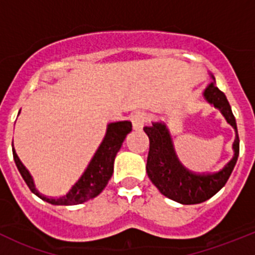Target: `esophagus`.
Here are the masks:
<instances>
[{
    "label": "esophagus",
    "instance_id": "esophagus-1",
    "mask_svg": "<svg viewBox=\"0 0 255 255\" xmlns=\"http://www.w3.org/2000/svg\"><path fill=\"white\" fill-rule=\"evenodd\" d=\"M146 120H148V117H146V113L140 112V111L135 112L134 115H132V117H130L133 128H134L135 130H142L144 125L146 123Z\"/></svg>",
    "mask_w": 255,
    "mask_h": 255
}]
</instances>
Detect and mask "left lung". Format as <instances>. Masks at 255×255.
I'll list each match as a JSON object with an SVG mask.
<instances>
[{
	"label": "left lung",
	"mask_w": 255,
	"mask_h": 255,
	"mask_svg": "<svg viewBox=\"0 0 255 255\" xmlns=\"http://www.w3.org/2000/svg\"><path fill=\"white\" fill-rule=\"evenodd\" d=\"M204 96L207 102L222 112L227 122L236 129L233 158L220 171L196 174L187 170L177 159L170 133L164 122H154L149 127L143 128L149 138L146 159V174L149 179L164 196L182 205L201 204L217 194L230 179L239 155L236 118L226 95L216 86L215 79L205 89Z\"/></svg>",
	"instance_id": "8db88e82"
}]
</instances>
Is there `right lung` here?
Here are the masks:
<instances>
[{
    "label": "right lung",
    "mask_w": 255,
    "mask_h": 255,
    "mask_svg": "<svg viewBox=\"0 0 255 255\" xmlns=\"http://www.w3.org/2000/svg\"><path fill=\"white\" fill-rule=\"evenodd\" d=\"M130 130H132V123L129 121L110 123L107 126L104 140L90 160L86 170L79 177L78 181L68 190V192L60 197H47L35 190L34 182H33L29 171L23 165L16 154V150L13 149L14 163L30 191L37 195L39 199L44 200L51 205H63V206L79 205L96 197L109 184V180L111 179L113 173V163H115L116 155ZM12 146H13V142H12Z\"/></svg>",
    "instance_id": "add662e5"
}]
</instances>
